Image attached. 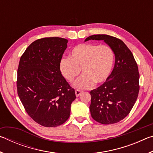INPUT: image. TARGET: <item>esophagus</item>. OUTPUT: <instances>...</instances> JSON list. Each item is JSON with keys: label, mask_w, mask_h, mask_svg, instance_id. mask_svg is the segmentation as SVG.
<instances>
[{"label": "esophagus", "mask_w": 153, "mask_h": 153, "mask_svg": "<svg viewBox=\"0 0 153 153\" xmlns=\"http://www.w3.org/2000/svg\"><path fill=\"white\" fill-rule=\"evenodd\" d=\"M82 92L81 91V90H76V91H75V93H76V96L77 97H78L81 94V93Z\"/></svg>", "instance_id": "obj_1"}]
</instances>
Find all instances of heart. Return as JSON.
<instances>
[{
    "mask_svg": "<svg viewBox=\"0 0 153 153\" xmlns=\"http://www.w3.org/2000/svg\"><path fill=\"white\" fill-rule=\"evenodd\" d=\"M115 56L107 45L80 44L72 48L69 58L62 59L59 63L61 74L67 81L73 82L80 74L82 76L74 82L79 89L90 88L94 83L102 84L107 81L112 71Z\"/></svg>",
    "mask_w": 153,
    "mask_h": 153,
    "instance_id": "heart-1",
    "label": "heart"
}]
</instances>
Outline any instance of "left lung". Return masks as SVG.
Segmentation results:
<instances>
[{
    "instance_id": "8db88e82",
    "label": "left lung",
    "mask_w": 153,
    "mask_h": 153,
    "mask_svg": "<svg viewBox=\"0 0 153 153\" xmlns=\"http://www.w3.org/2000/svg\"><path fill=\"white\" fill-rule=\"evenodd\" d=\"M103 40L115 55V65L107 81L90 91L92 117L102 124H112L123 120L130 112L139 92V72L133 54L125 43L115 37L97 34L88 40Z\"/></svg>"
}]
</instances>
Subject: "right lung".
Here are the masks:
<instances>
[{"mask_svg":"<svg viewBox=\"0 0 153 153\" xmlns=\"http://www.w3.org/2000/svg\"><path fill=\"white\" fill-rule=\"evenodd\" d=\"M67 43V39L58 37L38 39L28 46L19 61L18 95L30 117L45 127L65 122L76 98L59 69Z\"/></svg>","mask_w":153,"mask_h":153,"instance_id":"1","label":"right lung"}]
</instances>
